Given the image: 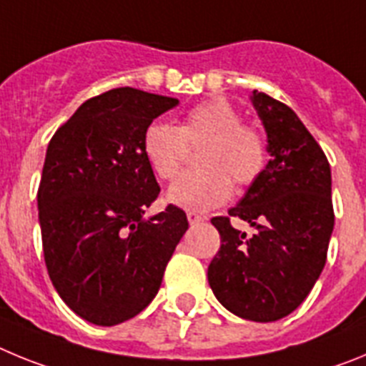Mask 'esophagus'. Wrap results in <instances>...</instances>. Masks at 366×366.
Returning a JSON list of instances; mask_svg holds the SVG:
<instances>
[{
  "label": "esophagus",
  "mask_w": 366,
  "mask_h": 366,
  "mask_svg": "<svg viewBox=\"0 0 366 366\" xmlns=\"http://www.w3.org/2000/svg\"><path fill=\"white\" fill-rule=\"evenodd\" d=\"M187 218H189L190 225H196V223H199V222H203V219H205L202 214H198V212H194V211L187 212Z\"/></svg>",
  "instance_id": "1"
}]
</instances>
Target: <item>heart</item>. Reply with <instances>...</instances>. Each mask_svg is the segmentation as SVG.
I'll return each instance as SVG.
<instances>
[{
    "label": "heart",
    "mask_w": 366,
    "mask_h": 366,
    "mask_svg": "<svg viewBox=\"0 0 366 366\" xmlns=\"http://www.w3.org/2000/svg\"><path fill=\"white\" fill-rule=\"evenodd\" d=\"M189 147H199V168L183 174L168 190L170 202L189 211L219 207L231 198L232 183L247 189L266 170V139L225 99L199 102L183 115L179 126L154 121L143 132L144 157L161 179L179 174Z\"/></svg>",
    "instance_id": "1"
}]
</instances>
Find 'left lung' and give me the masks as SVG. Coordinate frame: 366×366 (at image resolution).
<instances>
[{"label": "left lung", "mask_w": 366, "mask_h": 366, "mask_svg": "<svg viewBox=\"0 0 366 366\" xmlns=\"http://www.w3.org/2000/svg\"><path fill=\"white\" fill-rule=\"evenodd\" d=\"M251 100L271 159L242 202L211 219L222 245L207 277L229 312L271 322L299 308L325 267L335 218L332 174L322 148L290 106L257 89ZM231 217L251 222L255 234L232 228Z\"/></svg>", "instance_id": "obj_1"}]
</instances>
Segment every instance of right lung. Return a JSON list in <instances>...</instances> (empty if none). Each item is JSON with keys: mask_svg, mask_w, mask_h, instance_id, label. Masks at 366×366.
Instances as JSON below:
<instances>
[{"mask_svg": "<svg viewBox=\"0 0 366 366\" xmlns=\"http://www.w3.org/2000/svg\"><path fill=\"white\" fill-rule=\"evenodd\" d=\"M177 99L115 87L87 99L53 135L38 187L47 273L74 313L113 326L143 312L189 229L168 203L143 219L161 192L143 132Z\"/></svg>", "mask_w": 366, "mask_h": 366, "instance_id": "right-lung-1", "label": "right lung"}]
</instances>
